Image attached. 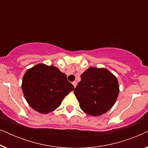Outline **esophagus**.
Wrapping results in <instances>:
<instances>
[{
    "instance_id": "1",
    "label": "esophagus",
    "mask_w": 148,
    "mask_h": 148,
    "mask_svg": "<svg viewBox=\"0 0 148 148\" xmlns=\"http://www.w3.org/2000/svg\"><path fill=\"white\" fill-rule=\"evenodd\" d=\"M72 84H73V85L74 88H75V87L77 86V82H75H75H73Z\"/></svg>"
}]
</instances>
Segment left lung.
Here are the masks:
<instances>
[{
  "mask_svg": "<svg viewBox=\"0 0 148 148\" xmlns=\"http://www.w3.org/2000/svg\"><path fill=\"white\" fill-rule=\"evenodd\" d=\"M119 92L118 80L104 68L90 67L81 75L74 90L82 110L91 116H100L108 111Z\"/></svg>",
  "mask_w": 148,
  "mask_h": 148,
  "instance_id": "8db88e82",
  "label": "left lung"
}]
</instances>
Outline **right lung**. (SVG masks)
<instances>
[{"instance_id":"add662e5","label":"right lung","mask_w":148,"mask_h":148,"mask_svg":"<svg viewBox=\"0 0 148 148\" xmlns=\"http://www.w3.org/2000/svg\"><path fill=\"white\" fill-rule=\"evenodd\" d=\"M22 90L32 108L47 114L57 108L74 86L57 67L38 64L24 75Z\"/></svg>"}]
</instances>
